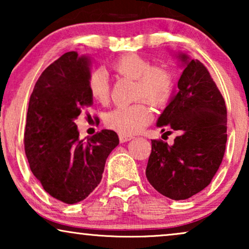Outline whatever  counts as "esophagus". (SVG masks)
<instances>
[{"instance_id":"obj_1","label":"esophagus","mask_w":249,"mask_h":249,"mask_svg":"<svg viewBox=\"0 0 249 249\" xmlns=\"http://www.w3.org/2000/svg\"><path fill=\"white\" fill-rule=\"evenodd\" d=\"M132 138L134 137H132V136H129V135H122V134L119 135V141H120V142H127L129 141H131Z\"/></svg>"}]
</instances>
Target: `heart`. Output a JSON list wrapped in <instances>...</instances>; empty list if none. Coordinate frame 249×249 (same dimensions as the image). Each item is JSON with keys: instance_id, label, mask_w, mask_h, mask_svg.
Listing matches in <instances>:
<instances>
[{"instance_id": "b5f03b06", "label": "heart", "mask_w": 249, "mask_h": 249, "mask_svg": "<svg viewBox=\"0 0 249 249\" xmlns=\"http://www.w3.org/2000/svg\"><path fill=\"white\" fill-rule=\"evenodd\" d=\"M113 69L122 76L137 80L135 96L145 98L154 107H162L172 96L175 80L171 71L161 66H153L151 61L136 53L119 57ZM90 96L98 103H107L110 96V83L107 71L97 68L91 71L87 81ZM152 112L145 102L119 105L105 115V124L122 135L141 131L151 121Z\"/></svg>"}]
</instances>
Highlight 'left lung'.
Returning <instances> with one entry per match:
<instances>
[{
    "label": "left lung",
    "instance_id": "8db88e82",
    "mask_svg": "<svg viewBox=\"0 0 249 249\" xmlns=\"http://www.w3.org/2000/svg\"><path fill=\"white\" fill-rule=\"evenodd\" d=\"M177 57L182 67L178 89L156 125L178 136L172 145L152 141L146 178L163 196L181 200L209 186L222 162L227 107L205 66L186 53Z\"/></svg>",
    "mask_w": 249,
    "mask_h": 249
}]
</instances>
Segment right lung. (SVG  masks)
Wrapping results in <instances>:
<instances>
[{
  "mask_svg": "<svg viewBox=\"0 0 249 249\" xmlns=\"http://www.w3.org/2000/svg\"><path fill=\"white\" fill-rule=\"evenodd\" d=\"M91 59L64 53L40 74L30 95L25 152L34 176L54 198L76 204L102 180L105 162L119 144L113 130L79 139L74 120L93 105L87 81Z\"/></svg>",
  "mask_w": 249,
  "mask_h": 249,
  "instance_id": "add662e5",
  "label": "right lung"
}]
</instances>
